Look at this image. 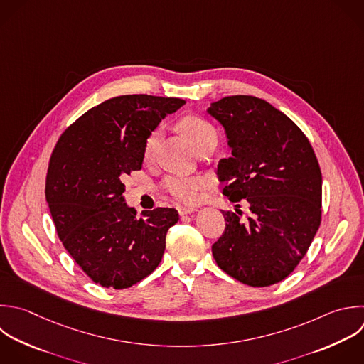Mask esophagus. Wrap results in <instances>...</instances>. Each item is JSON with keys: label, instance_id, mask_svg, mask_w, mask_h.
<instances>
[{"label": "esophagus", "instance_id": "1", "mask_svg": "<svg viewBox=\"0 0 364 364\" xmlns=\"http://www.w3.org/2000/svg\"><path fill=\"white\" fill-rule=\"evenodd\" d=\"M176 209H178V212H179V215H181V216H183V215H189V213H192V212H195V210H196L195 208H191V206H182V205L176 206Z\"/></svg>", "mask_w": 364, "mask_h": 364}]
</instances>
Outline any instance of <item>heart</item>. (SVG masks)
Masks as SVG:
<instances>
[{"label": "heart", "instance_id": "heart-1", "mask_svg": "<svg viewBox=\"0 0 364 364\" xmlns=\"http://www.w3.org/2000/svg\"><path fill=\"white\" fill-rule=\"evenodd\" d=\"M179 131L186 136L191 145L195 148L203 139L209 136H216L215 128L200 117L186 115L178 122ZM159 146V131H151L142 146V156L145 162L155 159ZM164 191L182 203H195L200 199L202 191L205 188V181L198 176H169L162 185Z\"/></svg>", "mask_w": 364, "mask_h": 364}]
</instances>
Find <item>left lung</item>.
Returning a JSON list of instances; mask_svg holds the SVG:
<instances>
[{
	"label": "left lung",
	"mask_w": 364,
	"mask_h": 364,
	"mask_svg": "<svg viewBox=\"0 0 364 364\" xmlns=\"http://www.w3.org/2000/svg\"><path fill=\"white\" fill-rule=\"evenodd\" d=\"M208 114L225 128L230 158L218 175L230 202L252 215L222 210L223 235L212 245L218 266L253 287L287 277L304 257L321 220V172L301 129L269 102L225 97ZM240 208V205H236Z\"/></svg>",
	"instance_id": "obj_1"
}]
</instances>
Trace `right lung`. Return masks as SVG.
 Instances as JSON below:
<instances>
[{"label": "right lung", "mask_w": 364, "mask_h": 364, "mask_svg": "<svg viewBox=\"0 0 364 364\" xmlns=\"http://www.w3.org/2000/svg\"><path fill=\"white\" fill-rule=\"evenodd\" d=\"M185 104L179 98L121 95L80 117L60 136L46 196L57 233L78 266L102 287L127 289L162 260L173 208L136 210L124 203V179L142 168L146 135Z\"/></svg>", "instance_id": "obj_1"}]
</instances>
